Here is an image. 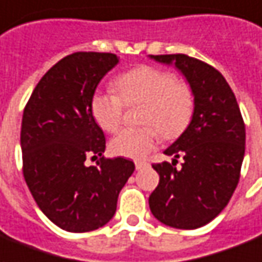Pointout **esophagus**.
<instances>
[{
	"label": "esophagus",
	"mask_w": 262,
	"mask_h": 262,
	"mask_svg": "<svg viewBox=\"0 0 262 262\" xmlns=\"http://www.w3.org/2000/svg\"><path fill=\"white\" fill-rule=\"evenodd\" d=\"M145 166H146V163H145V162H135V169H137V170H141V169H144Z\"/></svg>",
	"instance_id": "34e87169"
}]
</instances>
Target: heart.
Here are the masks:
<instances>
[{
	"mask_svg": "<svg viewBox=\"0 0 262 262\" xmlns=\"http://www.w3.org/2000/svg\"><path fill=\"white\" fill-rule=\"evenodd\" d=\"M117 93L96 92L91 112L104 131L114 133L121 125L124 104L142 103L141 123L137 128H124L112 139L110 149L117 156L144 159L159 142L179 137L191 120L194 96L186 82L176 79L167 71L138 67L120 75L114 82Z\"/></svg>",
	"mask_w": 262,
	"mask_h": 262,
	"instance_id": "heart-1",
	"label": "heart"
}]
</instances>
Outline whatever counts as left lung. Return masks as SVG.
Returning a JSON list of instances; mask_svg holds the SVG:
<instances>
[{
	"label": "left lung",
	"mask_w": 262,
	"mask_h": 262,
	"mask_svg": "<svg viewBox=\"0 0 262 262\" xmlns=\"http://www.w3.org/2000/svg\"><path fill=\"white\" fill-rule=\"evenodd\" d=\"M149 58L174 66L194 96L188 127L163 150L173 156L171 163L154 165L159 184L149 195L150 212L170 228H201L225 209L237 187L246 145L242 113L229 83L213 67L186 54ZM180 154L185 162L176 168Z\"/></svg>",
	"instance_id": "8db88e82"
}]
</instances>
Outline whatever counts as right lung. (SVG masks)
I'll return each mask as SVG.
<instances>
[{"mask_svg": "<svg viewBox=\"0 0 262 262\" xmlns=\"http://www.w3.org/2000/svg\"><path fill=\"white\" fill-rule=\"evenodd\" d=\"M118 57L74 53L51 67L34 88L20 128L25 181L41 212L67 232L102 228L114 216L118 194L135 170L133 160L102 156L106 139L91 112L99 82Z\"/></svg>", "mask_w": 262, "mask_h": 262, "instance_id": "right-lung-1", "label": "right lung"}]
</instances>
